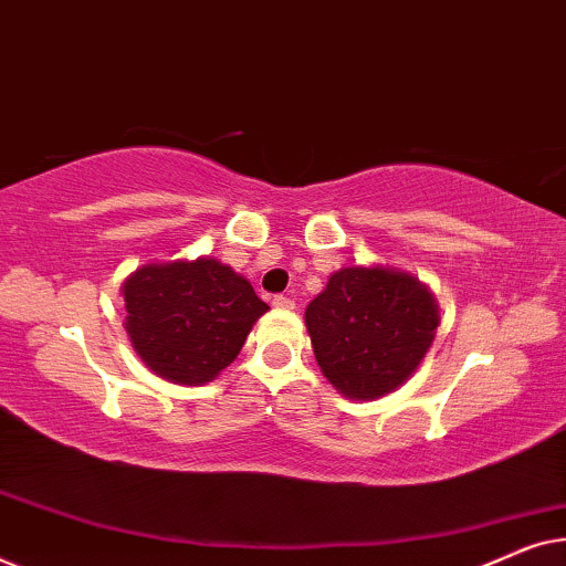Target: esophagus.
<instances>
[{
	"label": "esophagus",
	"instance_id": "esophagus-1",
	"mask_svg": "<svg viewBox=\"0 0 566 566\" xmlns=\"http://www.w3.org/2000/svg\"><path fill=\"white\" fill-rule=\"evenodd\" d=\"M273 306L275 308H293L296 304H293V298L283 296V293H277V296H273Z\"/></svg>",
	"mask_w": 566,
	"mask_h": 566
}]
</instances>
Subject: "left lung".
<instances>
[{
    "mask_svg": "<svg viewBox=\"0 0 566 566\" xmlns=\"http://www.w3.org/2000/svg\"><path fill=\"white\" fill-rule=\"evenodd\" d=\"M440 324L432 293L412 275L343 268L306 306L322 374L350 399H378L407 381Z\"/></svg>",
    "mask_w": 566,
    "mask_h": 566,
    "instance_id": "obj_1",
    "label": "left lung"
}]
</instances>
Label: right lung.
<instances>
[{"mask_svg":"<svg viewBox=\"0 0 566 566\" xmlns=\"http://www.w3.org/2000/svg\"><path fill=\"white\" fill-rule=\"evenodd\" d=\"M126 332L154 374L200 386L242 350L268 304L242 275L221 262L144 265L123 285Z\"/></svg>","mask_w":566,"mask_h":566,"instance_id":"right-lung-1","label":"right lung"}]
</instances>
